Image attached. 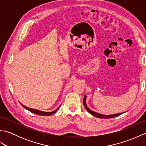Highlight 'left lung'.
Wrapping results in <instances>:
<instances>
[{"label": "left lung", "instance_id": "obj_1", "mask_svg": "<svg viewBox=\"0 0 146 146\" xmlns=\"http://www.w3.org/2000/svg\"><path fill=\"white\" fill-rule=\"evenodd\" d=\"M83 105H84L85 108H86V110H87L90 113L92 114V115H94V116H95V117H98V118H101V119H110V118H113V117H117V116H119L120 115L123 113H117V114L109 115H102V114L95 112V111H92V110H91L90 109V108H88L87 106H86V96H85L84 99H83Z\"/></svg>", "mask_w": 146, "mask_h": 146}]
</instances>
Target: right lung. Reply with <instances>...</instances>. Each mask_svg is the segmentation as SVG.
Wrapping results in <instances>:
<instances>
[{"label":"right lung","instance_id":"add662e5","mask_svg":"<svg viewBox=\"0 0 146 146\" xmlns=\"http://www.w3.org/2000/svg\"><path fill=\"white\" fill-rule=\"evenodd\" d=\"M22 106H23L24 108H26V109L28 110L29 111H31V112L35 113V114H37V115H46V116H48V115H51L55 113L56 112L57 110H58V108H60V107H59L56 110H55L54 111H51V112H46V111H39V110H35V109H32V108H28L26 106H24V105H23V104H21Z\"/></svg>","mask_w":146,"mask_h":146}]
</instances>
